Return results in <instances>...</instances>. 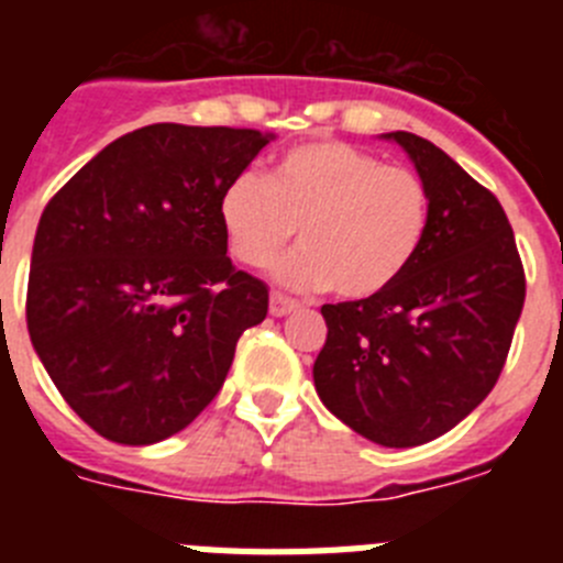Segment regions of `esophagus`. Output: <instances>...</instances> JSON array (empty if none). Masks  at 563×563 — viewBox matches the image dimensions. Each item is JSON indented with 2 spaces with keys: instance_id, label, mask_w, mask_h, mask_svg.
<instances>
[{
  "instance_id": "esophagus-1",
  "label": "esophagus",
  "mask_w": 563,
  "mask_h": 563,
  "mask_svg": "<svg viewBox=\"0 0 563 563\" xmlns=\"http://www.w3.org/2000/svg\"><path fill=\"white\" fill-rule=\"evenodd\" d=\"M296 307H298V301L282 296V292H273V296H271V316L282 318V316H287V312L296 310Z\"/></svg>"
}]
</instances>
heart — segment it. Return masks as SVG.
<instances>
[{"label":"heart","instance_id":"b5f03b06","mask_svg":"<svg viewBox=\"0 0 563 563\" xmlns=\"http://www.w3.org/2000/svg\"><path fill=\"white\" fill-rule=\"evenodd\" d=\"M429 217V186L415 168L343 141L301 143L278 157L271 180L245 168L220 194V225L236 262L271 265L298 228L305 247L276 267L278 282L332 287L350 301L377 296L409 271Z\"/></svg>","mask_w":563,"mask_h":563}]
</instances>
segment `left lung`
<instances>
[{
  "instance_id": "1",
  "label": "left lung",
  "mask_w": 563,
  "mask_h": 563,
  "mask_svg": "<svg viewBox=\"0 0 563 563\" xmlns=\"http://www.w3.org/2000/svg\"><path fill=\"white\" fill-rule=\"evenodd\" d=\"M431 194L429 233L383 292L321 307L312 377L327 409L366 440L411 449L490 395L525 307V267L494 194L426 137L386 134Z\"/></svg>"
}]
</instances>
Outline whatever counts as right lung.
<instances>
[{
    "mask_svg": "<svg viewBox=\"0 0 563 563\" xmlns=\"http://www.w3.org/2000/svg\"><path fill=\"white\" fill-rule=\"evenodd\" d=\"M256 129L154 123L98 152L38 220L27 332L67 406L152 445L220 395L267 287L236 271L220 194L271 143Z\"/></svg>",
    "mask_w": 563,
    "mask_h": 563,
    "instance_id": "right-lung-1",
    "label": "right lung"
}]
</instances>
